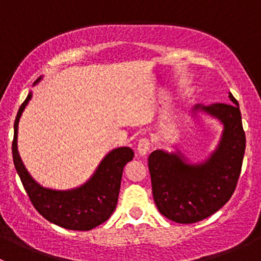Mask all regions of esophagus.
Wrapping results in <instances>:
<instances>
[{
    "instance_id": "obj_1",
    "label": "esophagus",
    "mask_w": 261,
    "mask_h": 261,
    "mask_svg": "<svg viewBox=\"0 0 261 261\" xmlns=\"http://www.w3.org/2000/svg\"><path fill=\"white\" fill-rule=\"evenodd\" d=\"M150 149V141L149 139L146 138H143L139 140V144H138V152L141 155V156H144V155L147 154V151H149Z\"/></svg>"
}]
</instances>
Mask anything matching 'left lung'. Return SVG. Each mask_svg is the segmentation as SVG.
<instances>
[{
	"mask_svg": "<svg viewBox=\"0 0 261 261\" xmlns=\"http://www.w3.org/2000/svg\"><path fill=\"white\" fill-rule=\"evenodd\" d=\"M232 103L197 105L196 110L217 117L225 126L217 150L203 164L192 165L183 155L155 150L149 155L150 177L158 210L178 223L204 220L225 206L238 186L243 167L246 138L239 102L228 94Z\"/></svg>",
	"mask_w": 261,
	"mask_h": 261,
	"instance_id": "1",
	"label": "left lung"
}]
</instances>
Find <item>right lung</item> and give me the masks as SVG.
<instances>
[{"mask_svg": "<svg viewBox=\"0 0 261 261\" xmlns=\"http://www.w3.org/2000/svg\"><path fill=\"white\" fill-rule=\"evenodd\" d=\"M30 98L31 93H29L18 109L14 123L12 158L21 183L36 211L50 222L68 230H92L109 220L114 213L123 168L133 160V149L118 147L110 152L102 160L93 177L80 188L72 191L43 188L30 177L17 151V123Z\"/></svg>", "mask_w": 261, "mask_h": 261, "instance_id": "add662e5", "label": "right lung"}]
</instances>
